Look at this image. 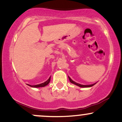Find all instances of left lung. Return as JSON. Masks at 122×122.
I'll list each match as a JSON object with an SVG mask.
<instances>
[{"instance_id": "1", "label": "left lung", "mask_w": 122, "mask_h": 122, "mask_svg": "<svg viewBox=\"0 0 122 122\" xmlns=\"http://www.w3.org/2000/svg\"><path fill=\"white\" fill-rule=\"evenodd\" d=\"M68 78H69V81H70L71 83H73V84H74V85L80 87H90L93 86H94L96 84V83H94V84H92V85H81V84H79V83H76L75 81H73L69 77V76H68Z\"/></svg>"}]
</instances>
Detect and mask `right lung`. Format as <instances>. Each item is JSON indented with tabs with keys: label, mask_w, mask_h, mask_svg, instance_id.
<instances>
[{
	"label": "right lung",
	"mask_w": 122,
	"mask_h": 122,
	"mask_svg": "<svg viewBox=\"0 0 122 122\" xmlns=\"http://www.w3.org/2000/svg\"><path fill=\"white\" fill-rule=\"evenodd\" d=\"M50 77H49V79L47 80V81H45V82L43 83H41V84H39V85H33V86H31V85H28L30 87H45L46 86V85H47L48 84L50 83Z\"/></svg>",
	"instance_id": "right-lung-1"
}]
</instances>
